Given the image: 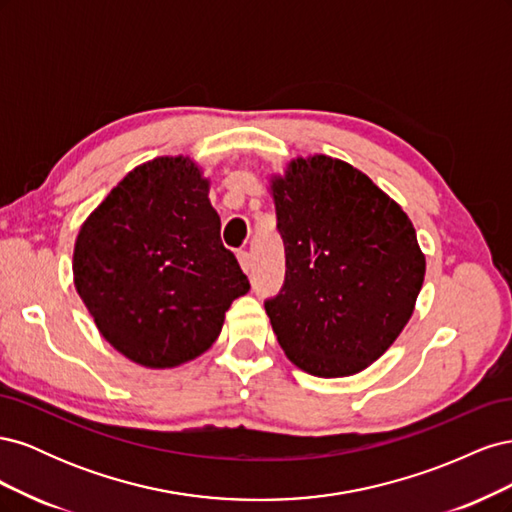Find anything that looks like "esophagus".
I'll list each match as a JSON object with an SVG mask.
<instances>
[{"instance_id": "esophagus-1", "label": "esophagus", "mask_w": 512, "mask_h": 512, "mask_svg": "<svg viewBox=\"0 0 512 512\" xmlns=\"http://www.w3.org/2000/svg\"><path fill=\"white\" fill-rule=\"evenodd\" d=\"M237 258H239V265H241L243 273L250 275V271H252V256L247 254V252H237Z\"/></svg>"}]
</instances>
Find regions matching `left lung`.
<instances>
[{"label":"left lung","instance_id":"obj_1","mask_svg":"<svg viewBox=\"0 0 512 512\" xmlns=\"http://www.w3.org/2000/svg\"><path fill=\"white\" fill-rule=\"evenodd\" d=\"M269 190L286 247V280L265 303L299 369L359 374L391 348L425 280L416 230L359 168L331 156L294 158Z\"/></svg>","mask_w":512,"mask_h":512}]
</instances>
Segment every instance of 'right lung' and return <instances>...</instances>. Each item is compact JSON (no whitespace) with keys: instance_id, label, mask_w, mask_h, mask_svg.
<instances>
[{"instance_id":"right-lung-1","label":"right lung","mask_w":512,"mask_h":512,"mask_svg":"<svg viewBox=\"0 0 512 512\" xmlns=\"http://www.w3.org/2000/svg\"><path fill=\"white\" fill-rule=\"evenodd\" d=\"M209 179L190 156L153 158L89 213L74 288L100 335L136 365L170 369L207 352L250 290L220 239Z\"/></svg>"}]
</instances>
